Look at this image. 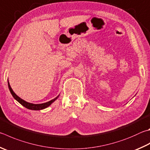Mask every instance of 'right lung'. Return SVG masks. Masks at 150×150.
<instances>
[{"label": "right lung", "mask_w": 150, "mask_h": 150, "mask_svg": "<svg viewBox=\"0 0 150 150\" xmlns=\"http://www.w3.org/2000/svg\"><path fill=\"white\" fill-rule=\"evenodd\" d=\"M8 88L10 91L11 94L12 95V96L13 97L16 101H18L20 104L22 105L24 107L29 109V110H44V109L48 108V106H50L52 103L55 100H57V98L59 97V95H58V96L56 97L55 98H54L53 100H50V101L45 102V103H38V104H35V103H29L25 101L23 99H21V98L19 97L18 95H16V94H15V92L13 91V90L11 88V86L10 85L9 81L8 79Z\"/></svg>", "instance_id": "right-lung-1"}]
</instances>
